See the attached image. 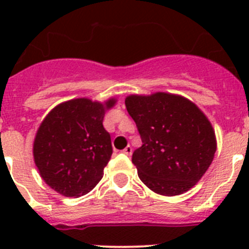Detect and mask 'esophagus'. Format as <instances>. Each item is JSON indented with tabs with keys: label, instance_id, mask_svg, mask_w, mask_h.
Segmentation results:
<instances>
[{
	"label": "esophagus",
	"instance_id": "34e87169",
	"mask_svg": "<svg viewBox=\"0 0 249 249\" xmlns=\"http://www.w3.org/2000/svg\"><path fill=\"white\" fill-rule=\"evenodd\" d=\"M132 151H133V149H132V147L131 146H127L126 148L123 149V153H124V155H127V156H131L132 155Z\"/></svg>",
	"mask_w": 249,
	"mask_h": 249
}]
</instances>
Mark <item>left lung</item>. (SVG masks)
I'll use <instances>...</instances> for the list:
<instances>
[{"instance_id": "obj_1", "label": "left lung", "mask_w": 249, "mask_h": 249, "mask_svg": "<svg viewBox=\"0 0 249 249\" xmlns=\"http://www.w3.org/2000/svg\"><path fill=\"white\" fill-rule=\"evenodd\" d=\"M142 146L132 155L138 177L158 195L177 196L206 173L215 152L210 121L191 101L157 92L124 101Z\"/></svg>"}]
</instances>
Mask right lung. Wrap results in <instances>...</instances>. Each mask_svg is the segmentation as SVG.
<instances>
[{
  "label": "right lung",
  "instance_id": "obj_1",
  "mask_svg": "<svg viewBox=\"0 0 249 249\" xmlns=\"http://www.w3.org/2000/svg\"><path fill=\"white\" fill-rule=\"evenodd\" d=\"M106 106L76 98L54 107L41 123L34 143L35 163L43 181L66 197H80L101 181L112 156L103 127Z\"/></svg>",
  "mask_w": 249,
  "mask_h": 249
}]
</instances>
